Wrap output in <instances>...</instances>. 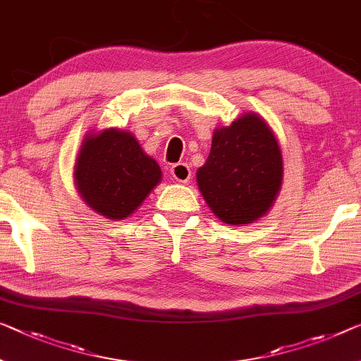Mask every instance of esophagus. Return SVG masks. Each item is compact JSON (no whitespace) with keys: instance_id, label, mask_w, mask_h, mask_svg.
<instances>
[{"instance_id":"34e87169","label":"esophagus","mask_w":361,"mask_h":361,"mask_svg":"<svg viewBox=\"0 0 361 361\" xmlns=\"http://www.w3.org/2000/svg\"><path fill=\"white\" fill-rule=\"evenodd\" d=\"M171 176L174 177L177 182H182V184H187L190 180V168L185 163H176L171 166Z\"/></svg>"}]
</instances>
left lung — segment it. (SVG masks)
Here are the masks:
<instances>
[{"label":"left lung","instance_id":"obj_1","mask_svg":"<svg viewBox=\"0 0 361 361\" xmlns=\"http://www.w3.org/2000/svg\"><path fill=\"white\" fill-rule=\"evenodd\" d=\"M197 182L208 207L224 223L250 224L263 216L282 182L281 149L268 124L248 113L216 129Z\"/></svg>","mask_w":361,"mask_h":361}]
</instances>
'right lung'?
<instances>
[{
    "instance_id": "right-lung-1",
    "label": "right lung",
    "mask_w": 361,
    "mask_h": 361,
    "mask_svg": "<svg viewBox=\"0 0 361 361\" xmlns=\"http://www.w3.org/2000/svg\"><path fill=\"white\" fill-rule=\"evenodd\" d=\"M161 179V169L147 157L134 135L116 129L85 138L75 166L80 195L97 213L124 219L140 207Z\"/></svg>"
}]
</instances>
